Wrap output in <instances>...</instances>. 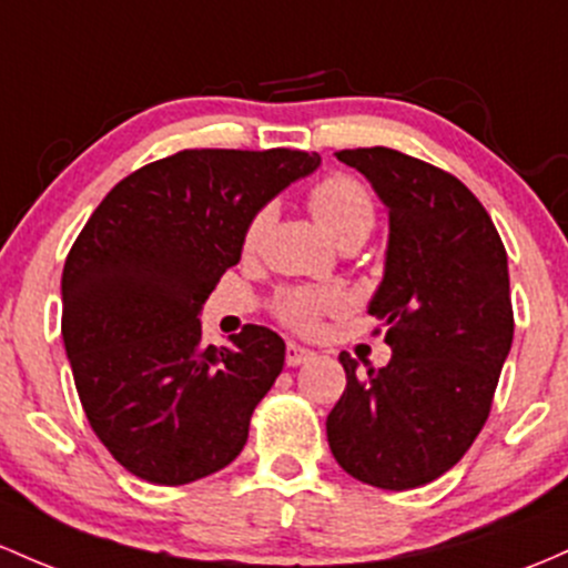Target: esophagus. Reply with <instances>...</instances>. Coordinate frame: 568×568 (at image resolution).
<instances>
[{"label": "esophagus", "instance_id": "1", "mask_svg": "<svg viewBox=\"0 0 568 568\" xmlns=\"http://www.w3.org/2000/svg\"><path fill=\"white\" fill-rule=\"evenodd\" d=\"M313 358H315V353L310 351V347L296 345V342H288V347H285V361H288V366L307 364V361H313Z\"/></svg>", "mask_w": 568, "mask_h": 568}]
</instances>
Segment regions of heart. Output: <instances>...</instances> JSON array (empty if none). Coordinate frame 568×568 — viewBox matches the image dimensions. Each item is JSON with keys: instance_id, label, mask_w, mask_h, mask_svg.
Returning <instances> with one entry per match:
<instances>
[{"instance_id": "heart-1", "label": "heart", "mask_w": 568, "mask_h": 568, "mask_svg": "<svg viewBox=\"0 0 568 568\" xmlns=\"http://www.w3.org/2000/svg\"><path fill=\"white\" fill-rule=\"evenodd\" d=\"M307 207L313 213L315 223L321 232L332 236L334 242L345 240V236H366L375 226V202L366 193L361 183H355L347 174H332L323 178L321 183L310 191ZM272 213L270 210H258L253 221L245 229V251H255L264 240L266 229H270ZM345 307V296L334 288H291L277 296V313L285 326L296 328V332H315L321 326V317L326 313H339Z\"/></svg>"}]
</instances>
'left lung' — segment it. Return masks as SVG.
I'll return each mask as SVG.
<instances>
[{"instance_id": "1", "label": "left lung", "mask_w": 568, "mask_h": 568, "mask_svg": "<svg viewBox=\"0 0 568 568\" xmlns=\"http://www.w3.org/2000/svg\"><path fill=\"white\" fill-rule=\"evenodd\" d=\"M388 207L383 283L369 313L385 321L388 366L358 369L339 353L347 388L326 434L347 475L409 490L464 458L488 420L513 347L507 251L479 199L450 172L390 148L334 153Z\"/></svg>"}]
</instances>
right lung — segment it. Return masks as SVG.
Wrapping results in <instances>:
<instances>
[{
	"label": "right lung",
	"instance_id": "add662e5",
	"mask_svg": "<svg viewBox=\"0 0 568 568\" xmlns=\"http://www.w3.org/2000/svg\"><path fill=\"white\" fill-rule=\"evenodd\" d=\"M317 164L288 148L180 151L123 178L74 240L61 274L74 388L134 477L185 485L245 447L285 342L251 323L232 347H204L199 313L253 215Z\"/></svg>",
	"mask_w": 568,
	"mask_h": 568
}]
</instances>
